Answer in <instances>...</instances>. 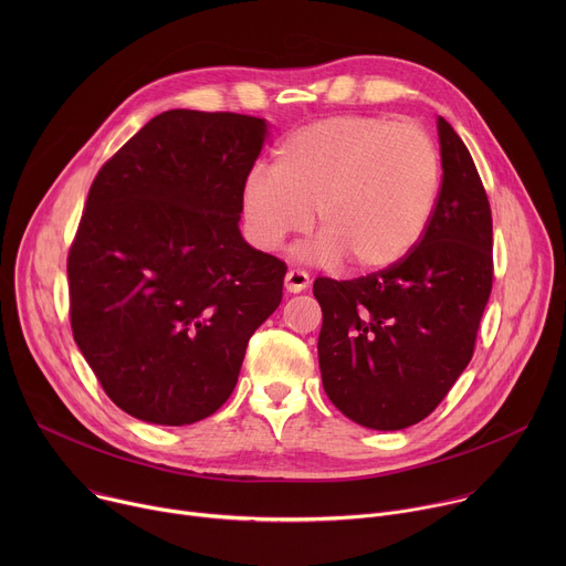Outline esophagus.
<instances>
[{"mask_svg": "<svg viewBox=\"0 0 566 566\" xmlns=\"http://www.w3.org/2000/svg\"><path fill=\"white\" fill-rule=\"evenodd\" d=\"M308 284H311L308 273H306V271H300V269H291V271L286 273V277H284V286H286V291H291V293H300V291H304Z\"/></svg>", "mask_w": 566, "mask_h": 566, "instance_id": "1", "label": "esophagus"}]
</instances>
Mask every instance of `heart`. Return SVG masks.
Returning <instances> with one entry per match:
<instances>
[{"label": "heart", "instance_id": "1", "mask_svg": "<svg viewBox=\"0 0 566 566\" xmlns=\"http://www.w3.org/2000/svg\"><path fill=\"white\" fill-rule=\"evenodd\" d=\"M439 184V151L421 125L336 116L289 134L273 170L247 177L241 210L251 241L269 253L306 232L315 210V260L380 271L419 244Z\"/></svg>", "mask_w": 566, "mask_h": 566}]
</instances>
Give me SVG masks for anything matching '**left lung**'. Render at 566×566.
Returning <instances> with one entry per match:
<instances>
[{"mask_svg":"<svg viewBox=\"0 0 566 566\" xmlns=\"http://www.w3.org/2000/svg\"><path fill=\"white\" fill-rule=\"evenodd\" d=\"M443 179L419 244L356 277H317V358L334 406L371 430L437 410L468 367L493 289V214L472 156L439 116Z\"/></svg>","mask_w":566,"mask_h":566,"instance_id":"obj_1","label":"left lung"}]
</instances>
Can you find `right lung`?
I'll list each match as a JSON object with an SVG mask.
<instances>
[{"label": "right lung", "instance_id": "add662e5", "mask_svg": "<svg viewBox=\"0 0 566 566\" xmlns=\"http://www.w3.org/2000/svg\"><path fill=\"white\" fill-rule=\"evenodd\" d=\"M264 136L255 116L170 109L90 188L66 258L71 332L134 419L190 426L214 415L282 302L286 264L237 226Z\"/></svg>", "mask_w": 566, "mask_h": 566}]
</instances>
